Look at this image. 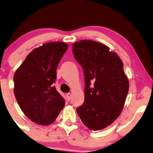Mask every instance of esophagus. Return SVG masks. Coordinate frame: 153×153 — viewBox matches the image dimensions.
<instances>
[{
    "instance_id": "esophagus-1",
    "label": "esophagus",
    "mask_w": 153,
    "mask_h": 153,
    "mask_svg": "<svg viewBox=\"0 0 153 153\" xmlns=\"http://www.w3.org/2000/svg\"><path fill=\"white\" fill-rule=\"evenodd\" d=\"M66 97H67V99H68V101H70L71 98V93H67L66 94Z\"/></svg>"
}]
</instances>
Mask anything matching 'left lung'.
<instances>
[{
    "mask_svg": "<svg viewBox=\"0 0 153 153\" xmlns=\"http://www.w3.org/2000/svg\"><path fill=\"white\" fill-rule=\"evenodd\" d=\"M73 53L82 67L85 82V101L77 113L89 129H104L120 115L129 91L123 63L108 47L93 40L73 43Z\"/></svg>",
    "mask_w": 153,
    "mask_h": 153,
    "instance_id": "8db88e82",
    "label": "left lung"
}]
</instances>
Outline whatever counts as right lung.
I'll use <instances>...</instances> for the list:
<instances>
[{
    "label": "right lung",
    "mask_w": 153,
    "mask_h": 153,
    "mask_svg": "<svg viewBox=\"0 0 153 153\" xmlns=\"http://www.w3.org/2000/svg\"><path fill=\"white\" fill-rule=\"evenodd\" d=\"M68 45L51 42L34 49L14 75V93L26 117L38 125H49L55 121L65 100L53 83L56 68Z\"/></svg>",
    "instance_id": "obj_1"
}]
</instances>
